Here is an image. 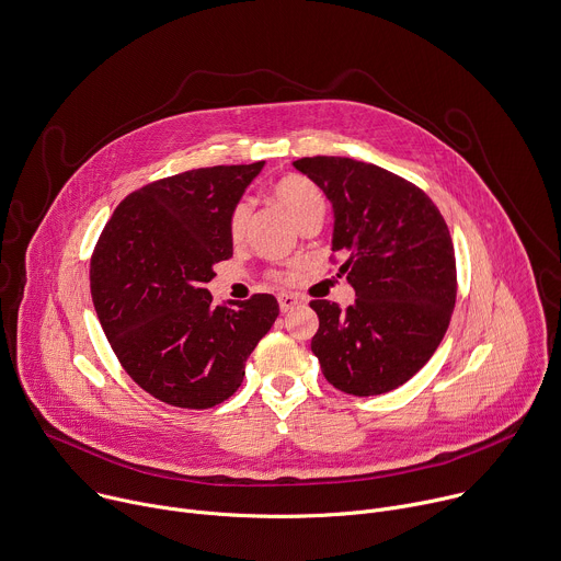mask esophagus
<instances>
[{"mask_svg":"<svg viewBox=\"0 0 561 561\" xmlns=\"http://www.w3.org/2000/svg\"><path fill=\"white\" fill-rule=\"evenodd\" d=\"M302 300H300V296H296V294H280L278 296V305H280V311H291L294 307H298Z\"/></svg>","mask_w":561,"mask_h":561,"instance_id":"esophagus-1","label":"esophagus"}]
</instances>
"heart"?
I'll use <instances>...</instances> for the list:
<instances>
[{
    "instance_id": "heart-1",
    "label": "heart",
    "mask_w": 561,
    "mask_h": 561,
    "mask_svg": "<svg viewBox=\"0 0 561 561\" xmlns=\"http://www.w3.org/2000/svg\"><path fill=\"white\" fill-rule=\"evenodd\" d=\"M272 198L289 214V218L300 228L302 222L311 220V218H320L322 207H324V198L322 192L318 190L316 183H311L309 179L300 176V174H287L283 179H278L272 187H270ZM248 218H250V207L245 203L234 205L232 214H230V237L232 241H241L248 228ZM276 278H289L287 274H276Z\"/></svg>"
}]
</instances>
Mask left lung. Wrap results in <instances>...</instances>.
I'll list each match as a JSON object with an SVG mask.
<instances>
[{"label": "left lung", "instance_id": "obj_1", "mask_svg": "<svg viewBox=\"0 0 561 561\" xmlns=\"http://www.w3.org/2000/svg\"><path fill=\"white\" fill-rule=\"evenodd\" d=\"M333 211L331 252L345 259L350 307L311 300V352L322 376L352 396H380L411 380L435 354L456 307V254L433 201L409 181L343 157H307Z\"/></svg>", "mask_w": 561, "mask_h": 561}]
</instances>
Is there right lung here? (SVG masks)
<instances>
[{
    "mask_svg": "<svg viewBox=\"0 0 561 561\" xmlns=\"http://www.w3.org/2000/svg\"><path fill=\"white\" fill-rule=\"evenodd\" d=\"M265 161L154 181L119 203L90 261V294L128 376L157 400L209 409L245 378L278 318L272 294L211 305L214 265L234 254L230 214Z\"/></svg>",
    "mask_w": 561,
    "mask_h": 561,
    "instance_id": "1",
    "label": "right lung"
}]
</instances>
